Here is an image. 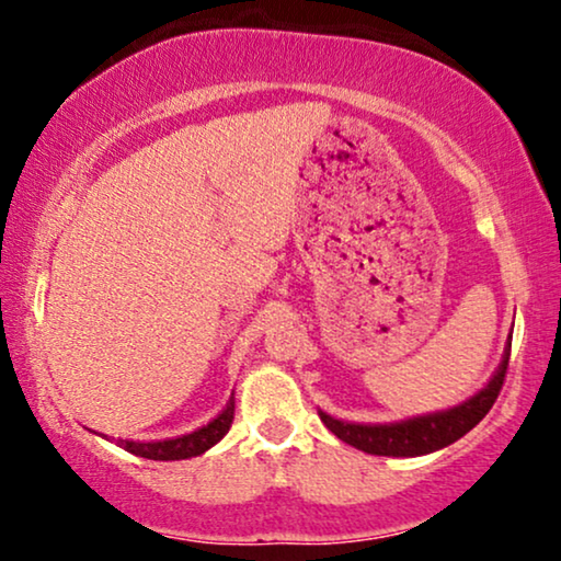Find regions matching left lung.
I'll return each mask as SVG.
<instances>
[{
  "instance_id": "left-lung-1",
  "label": "left lung",
  "mask_w": 561,
  "mask_h": 561,
  "mask_svg": "<svg viewBox=\"0 0 561 561\" xmlns=\"http://www.w3.org/2000/svg\"><path fill=\"white\" fill-rule=\"evenodd\" d=\"M508 359H511V344L505 350V357L493 380L480 390L478 396L465 401L455 409L442 411V413H428V416L409 419L401 424H347V421L327 416L324 411L319 413L327 428L332 434L340 436L342 442H347L350 447H357L367 451V455H380V457H419L436 451L447 444L457 442L459 436H465L470 428H474L485 419V413L493 409L495 398L501 396L505 373H508Z\"/></svg>"
}]
</instances>
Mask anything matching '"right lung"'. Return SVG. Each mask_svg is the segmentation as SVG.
Here are the masks:
<instances>
[{
	"label": "right lung",
	"mask_w": 561,
	"mask_h": 561,
	"mask_svg": "<svg viewBox=\"0 0 561 561\" xmlns=\"http://www.w3.org/2000/svg\"><path fill=\"white\" fill-rule=\"evenodd\" d=\"M234 419V398H229L227 409L219 413L211 424H206L204 428H198L194 434L179 436V439H165V442H125L119 439V447H125L127 451H133L137 457L145 459H188V457H198L204 455L206 449L214 447L221 436L229 432Z\"/></svg>",
	"instance_id": "right-lung-1"
}]
</instances>
